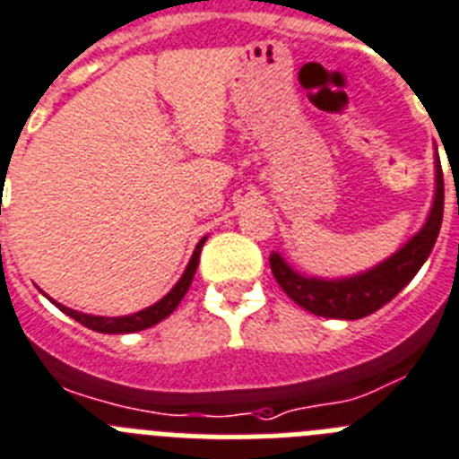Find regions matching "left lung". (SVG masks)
<instances>
[{"label":"left lung","mask_w":459,"mask_h":459,"mask_svg":"<svg viewBox=\"0 0 459 459\" xmlns=\"http://www.w3.org/2000/svg\"><path fill=\"white\" fill-rule=\"evenodd\" d=\"M441 219H444V173H441L439 154H437V189H434V203L428 221L411 240L402 249H397L393 256L385 258L384 263L374 265L368 273L353 274V277L321 279L296 273L284 258L273 252L270 254V268L286 296L298 302L302 309L316 314V316L353 321V318L377 312L378 307L393 300L416 277L439 238Z\"/></svg>","instance_id":"8db88e82"}]
</instances>
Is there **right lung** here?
<instances>
[{"mask_svg": "<svg viewBox=\"0 0 459 459\" xmlns=\"http://www.w3.org/2000/svg\"><path fill=\"white\" fill-rule=\"evenodd\" d=\"M207 238H203L201 242L196 245L194 254H191V261L186 265L185 274L180 277V281L173 286V289L166 293L159 302H154L152 307H147V309H141V312L129 314V316H91V314H82V312H75V309H69V307L59 305L50 298L55 307H59L66 316L75 318L78 324H82L85 328L97 330V333L103 334H115V333H138V330H145V328H152L157 325L159 321H163L166 316L175 312V307L180 305V300L185 298V293L189 290L191 281H194V274H196L198 268V258H201V249L205 245Z\"/></svg>", "mask_w": 459, "mask_h": 459, "instance_id": "1", "label": "right lung"}]
</instances>
